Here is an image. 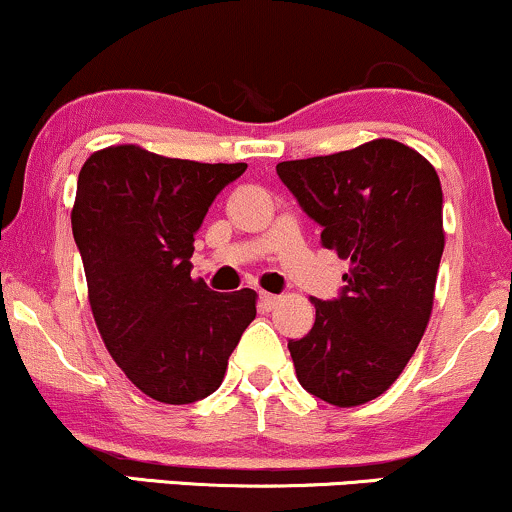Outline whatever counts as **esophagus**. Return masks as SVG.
I'll return each mask as SVG.
<instances>
[{
  "instance_id": "1",
  "label": "esophagus",
  "mask_w": 512,
  "mask_h": 512,
  "mask_svg": "<svg viewBox=\"0 0 512 512\" xmlns=\"http://www.w3.org/2000/svg\"><path fill=\"white\" fill-rule=\"evenodd\" d=\"M279 301H281V296H274V293H267V291L260 293V303H262L267 310H272L274 305L279 303Z\"/></svg>"
}]
</instances>
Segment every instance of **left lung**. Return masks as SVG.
Masks as SVG:
<instances>
[{
	"label": "left lung",
	"mask_w": 512,
	"mask_h": 512,
	"mask_svg": "<svg viewBox=\"0 0 512 512\" xmlns=\"http://www.w3.org/2000/svg\"><path fill=\"white\" fill-rule=\"evenodd\" d=\"M276 173L320 223L322 248L349 260L339 296L313 298V330L289 342L298 383L334 407L366 404L399 378L431 317L445 248L438 173L395 139Z\"/></svg>",
	"instance_id": "1"
}]
</instances>
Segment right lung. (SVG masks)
Masks as SVG:
<instances>
[{
  "label": "right lung",
  "instance_id": "obj_1",
  "mask_svg": "<svg viewBox=\"0 0 512 512\" xmlns=\"http://www.w3.org/2000/svg\"><path fill=\"white\" fill-rule=\"evenodd\" d=\"M245 168L122 144L88 156L79 173L72 231L98 332L156 402L190 404L219 390L257 315L252 289L216 293L190 276L195 233Z\"/></svg>",
  "mask_w": 512,
  "mask_h": 512
}]
</instances>
